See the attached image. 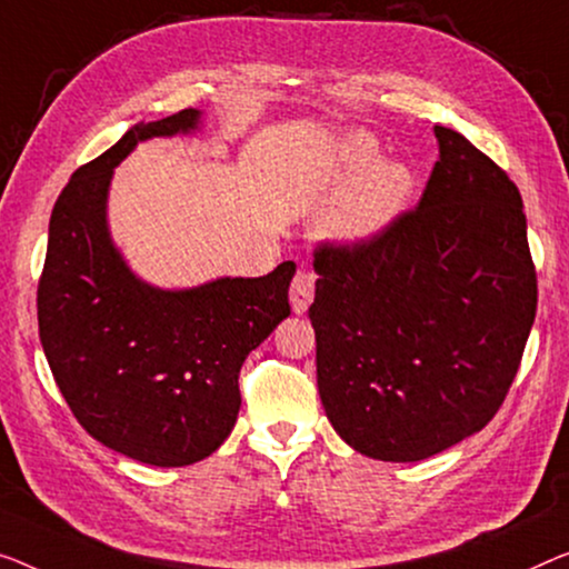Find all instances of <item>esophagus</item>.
I'll return each instance as SVG.
<instances>
[{"mask_svg": "<svg viewBox=\"0 0 569 569\" xmlns=\"http://www.w3.org/2000/svg\"><path fill=\"white\" fill-rule=\"evenodd\" d=\"M313 301V276L309 270H299L291 283V309L293 313H307Z\"/></svg>", "mask_w": 569, "mask_h": 569, "instance_id": "obj_1", "label": "esophagus"}]
</instances>
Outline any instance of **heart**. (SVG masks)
<instances>
[{
  "instance_id": "heart-1",
  "label": "heart",
  "mask_w": 569,
  "mask_h": 569,
  "mask_svg": "<svg viewBox=\"0 0 569 569\" xmlns=\"http://www.w3.org/2000/svg\"><path fill=\"white\" fill-rule=\"evenodd\" d=\"M337 199L321 217V232L337 244H366L391 227L413 191L409 166L378 158V142L366 132H345L335 142L325 191Z\"/></svg>"
}]
</instances>
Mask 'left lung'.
<instances>
[{"mask_svg":"<svg viewBox=\"0 0 569 569\" xmlns=\"http://www.w3.org/2000/svg\"><path fill=\"white\" fill-rule=\"evenodd\" d=\"M417 209L355 248H319L309 319L327 419L355 452L419 462L480 431L519 370L537 273L521 193L460 132Z\"/></svg>","mask_w":569,"mask_h":569,"instance_id":"left-lung-1","label":"left lung"}]
</instances>
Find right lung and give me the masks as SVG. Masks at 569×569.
I'll return each mask as SVG.
<instances>
[{"label": "right lung", "instance_id": "right-lung-1", "mask_svg": "<svg viewBox=\"0 0 569 569\" xmlns=\"http://www.w3.org/2000/svg\"><path fill=\"white\" fill-rule=\"evenodd\" d=\"M203 112L138 122L58 197L38 286L40 342L66 403L114 452L183 468L217 452L240 413L242 362L291 313L296 262L268 276L160 288L109 232L114 168L152 138L201 132Z\"/></svg>", "mask_w": 569, "mask_h": 569}]
</instances>
